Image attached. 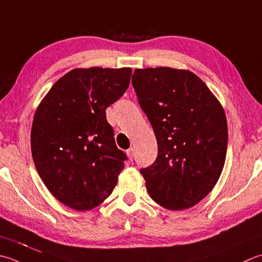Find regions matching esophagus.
I'll use <instances>...</instances> for the list:
<instances>
[{"label":"esophagus","mask_w":262,"mask_h":262,"mask_svg":"<svg viewBox=\"0 0 262 262\" xmlns=\"http://www.w3.org/2000/svg\"><path fill=\"white\" fill-rule=\"evenodd\" d=\"M127 156H128V157H129V159H130V160H133V159H134V156H135L134 148H133V147H130V148H129V150H128V151H127Z\"/></svg>","instance_id":"obj_1"}]
</instances>
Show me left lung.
Masks as SVG:
<instances>
[{
    "instance_id": "left-lung-1",
    "label": "left lung",
    "mask_w": 262,
    "mask_h": 262,
    "mask_svg": "<svg viewBox=\"0 0 262 262\" xmlns=\"http://www.w3.org/2000/svg\"><path fill=\"white\" fill-rule=\"evenodd\" d=\"M132 84L158 142L156 161L141 169L148 194L169 210L195 206L225 165L228 130L222 104L188 70L135 69Z\"/></svg>"
}]
</instances>
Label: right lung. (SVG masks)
I'll return each mask as SVG.
<instances>
[{"instance_id":"add662e5","label":"right lung","mask_w":262,"mask_h":262,"mask_svg":"<svg viewBox=\"0 0 262 262\" xmlns=\"http://www.w3.org/2000/svg\"><path fill=\"white\" fill-rule=\"evenodd\" d=\"M130 75V68L74 69L56 81L35 112V167L67 207L91 210L114 191L127 156L116 145L105 109L125 93Z\"/></svg>"}]
</instances>
